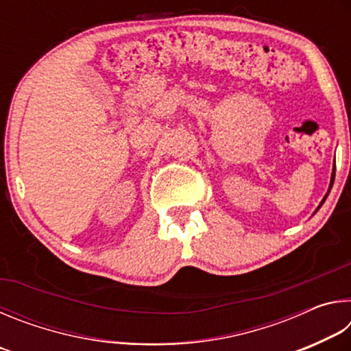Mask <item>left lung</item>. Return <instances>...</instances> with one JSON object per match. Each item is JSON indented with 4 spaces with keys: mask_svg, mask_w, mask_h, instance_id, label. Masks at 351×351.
<instances>
[{
    "mask_svg": "<svg viewBox=\"0 0 351 351\" xmlns=\"http://www.w3.org/2000/svg\"><path fill=\"white\" fill-rule=\"evenodd\" d=\"M322 203H324V201H322Z\"/></svg>",
    "mask_w": 351,
    "mask_h": 351,
    "instance_id": "1",
    "label": "left lung"
}]
</instances>
